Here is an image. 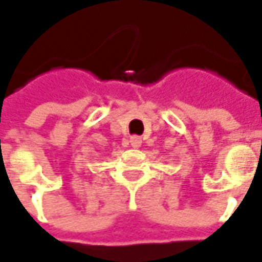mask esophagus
Segmentation results:
<instances>
[{"label": "esophagus", "instance_id": "34e87169", "mask_svg": "<svg viewBox=\"0 0 262 262\" xmlns=\"http://www.w3.org/2000/svg\"><path fill=\"white\" fill-rule=\"evenodd\" d=\"M130 146L133 148H139L142 146V139L137 136H132L130 137Z\"/></svg>", "mask_w": 262, "mask_h": 262}]
</instances>
